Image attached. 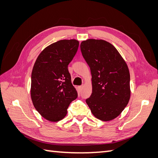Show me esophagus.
Segmentation results:
<instances>
[{
	"mask_svg": "<svg viewBox=\"0 0 158 158\" xmlns=\"http://www.w3.org/2000/svg\"><path fill=\"white\" fill-rule=\"evenodd\" d=\"M83 87H84V85H81V86H79V89L80 90H81V89L83 88Z\"/></svg>",
	"mask_w": 158,
	"mask_h": 158,
	"instance_id": "1",
	"label": "esophagus"
}]
</instances>
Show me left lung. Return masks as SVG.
Returning a JSON list of instances; mask_svg holds the SVG:
<instances>
[{"instance_id": "8db88e82", "label": "left lung", "mask_w": 158, "mask_h": 158, "mask_svg": "<svg viewBox=\"0 0 158 158\" xmlns=\"http://www.w3.org/2000/svg\"><path fill=\"white\" fill-rule=\"evenodd\" d=\"M80 48L92 74V92L86 103L96 118L104 122L114 119L130 98L127 64L115 47L105 40L87 39Z\"/></svg>"}]
</instances>
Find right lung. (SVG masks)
<instances>
[{
  "mask_svg": "<svg viewBox=\"0 0 158 158\" xmlns=\"http://www.w3.org/2000/svg\"><path fill=\"white\" fill-rule=\"evenodd\" d=\"M76 39L60 40L40 53L33 66L31 96L36 110L52 122L62 119L77 97L68 65L78 50Z\"/></svg>",
  "mask_w": 158,
  "mask_h": 158,
  "instance_id": "1",
  "label": "right lung"
}]
</instances>
